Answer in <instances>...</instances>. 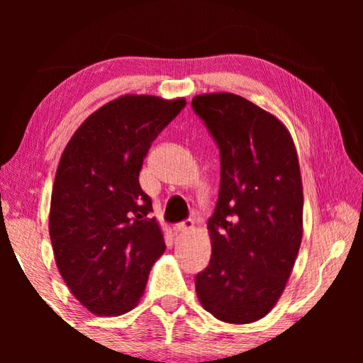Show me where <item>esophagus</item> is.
<instances>
[{
	"mask_svg": "<svg viewBox=\"0 0 363 363\" xmlns=\"http://www.w3.org/2000/svg\"><path fill=\"white\" fill-rule=\"evenodd\" d=\"M192 229H194V220L192 219H184V220H181L179 224H177V230H179L181 233H189Z\"/></svg>",
	"mask_w": 363,
	"mask_h": 363,
	"instance_id": "obj_1",
	"label": "esophagus"
}]
</instances>
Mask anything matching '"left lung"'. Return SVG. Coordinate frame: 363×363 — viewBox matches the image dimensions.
Listing matches in <instances>:
<instances>
[{
	"mask_svg": "<svg viewBox=\"0 0 363 363\" xmlns=\"http://www.w3.org/2000/svg\"><path fill=\"white\" fill-rule=\"evenodd\" d=\"M192 108L216 143L219 196L208 220L211 259L195 275L201 306L227 323H250L272 309L303 238V186L286 128L230 93L203 94Z\"/></svg>",
	"mask_w": 363,
	"mask_h": 363,
	"instance_id": "left-lung-1",
	"label": "left lung"
}]
</instances>
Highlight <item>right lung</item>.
<instances>
[{
	"label": "right lung",
	"mask_w": 363,
	"mask_h": 363,
	"mask_svg": "<svg viewBox=\"0 0 363 363\" xmlns=\"http://www.w3.org/2000/svg\"><path fill=\"white\" fill-rule=\"evenodd\" d=\"M186 101L121 96L86 120L60 157L49 214L59 272L97 315L125 314L164 251L139 171Z\"/></svg>",
	"instance_id": "obj_1"
}]
</instances>
